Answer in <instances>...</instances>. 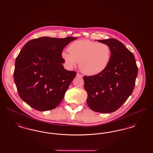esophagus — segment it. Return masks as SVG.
<instances>
[{
    "instance_id": "esophagus-1",
    "label": "esophagus",
    "mask_w": 153,
    "mask_h": 153,
    "mask_svg": "<svg viewBox=\"0 0 153 153\" xmlns=\"http://www.w3.org/2000/svg\"><path fill=\"white\" fill-rule=\"evenodd\" d=\"M76 76L77 77H82V76L81 75V74H80V73H77V74H76Z\"/></svg>"
}]
</instances>
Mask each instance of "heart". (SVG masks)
I'll return each mask as SVG.
<instances>
[{"label":"heart","instance_id":"b5f03b06","mask_svg":"<svg viewBox=\"0 0 153 153\" xmlns=\"http://www.w3.org/2000/svg\"><path fill=\"white\" fill-rule=\"evenodd\" d=\"M68 51H63L62 57L70 67L79 63L82 73L95 76L102 72L109 65L111 50L109 45L88 39L78 40L69 46Z\"/></svg>","mask_w":153,"mask_h":153}]
</instances>
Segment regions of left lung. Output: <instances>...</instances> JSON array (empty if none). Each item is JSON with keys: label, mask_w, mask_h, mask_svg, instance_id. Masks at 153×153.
I'll use <instances>...</instances> for the list:
<instances>
[{"label": "left lung", "mask_w": 153, "mask_h": 153, "mask_svg": "<svg viewBox=\"0 0 153 153\" xmlns=\"http://www.w3.org/2000/svg\"><path fill=\"white\" fill-rule=\"evenodd\" d=\"M97 41L109 45L111 57L102 72L84 76L87 102L95 112L111 113L119 109L131 95L138 69L134 56L119 41L111 38Z\"/></svg>", "instance_id": "left-lung-1"}]
</instances>
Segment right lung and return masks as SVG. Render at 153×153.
Returning a JSON list of instances; mask_svg holds the SVG:
<instances>
[{"label":"right lung","instance_id":"add662e5","mask_svg":"<svg viewBox=\"0 0 153 153\" xmlns=\"http://www.w3.org/2000/svg\"><path fill=\"white\" fill-rule=\"evenodd\" d=\"M77 37H40L24 45L17 56L14 77L20 97L39 111L56 108L76 72L62 65L63 49Z\"/></svg>","mask_w":153,"mask_h":153}]
</instances>
